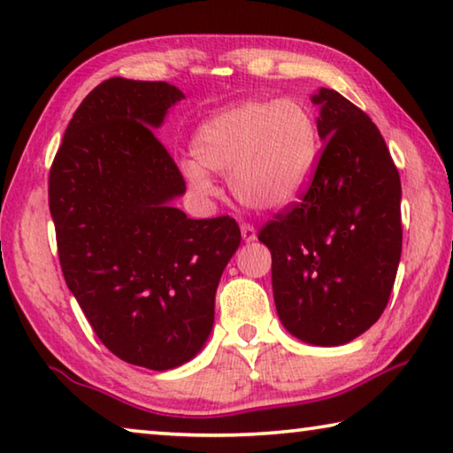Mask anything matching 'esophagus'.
Wrapping results in <instances>:
<instances>
[{
	"mask_svg": "<svg viewBox=\"0 0 453 453\" xmlns=\"http://www.w3.org/2000/svg\"><path fill=\"white\" fill-rule=\"evenodd\" d=\"M242 237H243V242H256V237H257V232H256V227L251 226V224H242Z\"/></svg>",
	"mask_w": 453,
	"mask_h": 453,
	"instance_id": "esophagus-1",
	"label": "esophagus"
}]
</instances>
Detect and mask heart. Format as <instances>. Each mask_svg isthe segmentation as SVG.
<instances>
[{
  "instance_id": "b5f03b06",
  "label": "heart",
  "mask_w": 453,
  "mask_h": 453,
  "mask_svg": "<svg viewBox=\"0 0 453 453\" xmlns=\"http://www.w3.org/2000/svg\"><path fill=\"white\" fill-rule=\"evenodd\" d=\"M191 153L180 159L191 189L210 194L216 186L210 172L227 173L237 202L281 210L302 194L318 164V124L296 99H245L205 119Z\"/></svg>"
}]
</instances>
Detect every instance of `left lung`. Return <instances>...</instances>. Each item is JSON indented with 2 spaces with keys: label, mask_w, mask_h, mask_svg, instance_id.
Here are the masks:
<instances>
[{
  "label": "left lung",
  "mask_w": 453,
  "mask_h": 453,
  "mask_svg": "<svg viewBox=\"0 0 453 453\" xmlns=\"http://www.w3.org/2000/svg\"><path fill=\"white\" fill-rule=\"evenodd\" d=\"M324 150L300 202L262 227L275 310L311 346H343L386 310L402 256V183L380 129L349 99L321 88Z\"/></svg>",
  "instance_id": "left-lung-1"
}]
</instances>
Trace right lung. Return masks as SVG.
<instances>
[{
	"label": "right lung",
	"instance_id": "1",
	"mask_svg": "<svg viewBox=\"0 0 453 453\" xmlns=\"http://www.w3.org/2000/svg\"><path fill=\"white\" fill-rule=\"evenodd\" d=\"M183 97L165 81L105 80L75 110L50 170L67 288L113 356L156 372L208 342L242 242L234 218L189 219L172 205L186 181L153 129Z\"/></svg>",
	"mask_w": 453,
	"mask_h": 453
}]
</instances>
